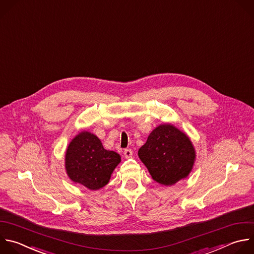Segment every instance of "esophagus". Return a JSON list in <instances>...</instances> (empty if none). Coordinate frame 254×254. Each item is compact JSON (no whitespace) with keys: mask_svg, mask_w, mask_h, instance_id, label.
I'll use <instances>...</instances> for the list:
<instances>
[{"mask_svg":"<svg viewBox=\"0 0 254 254\" xmlns=\"http://www.w3.org/2000/svg\"><path fill=\"white\" fill-rule=\"evenodd\" d=\"M124 154H125L126 158H129L132 155V150L130 148H126L124 151Z\"/></svg>","mask_w":254,"mask_h":254,"instance_id":"34e87169","label":"esophagus"}]
</instances>
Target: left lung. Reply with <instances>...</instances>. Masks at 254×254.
I'll list each match as a JSON object with an SVG mask.
<instances>
[{
	"label": "left lung",
	"mask_w": 254,
	"mask_h": 254,
	"mask_svg": "<svg viewBox=\"0 0 254 254\" xmlns=\"http://www.w3.org/2000/svg\"><path fill=\"white\" fill-rule=\"evenodd\" d=\"M138 156L156 183L172 186L189 176L195 153L186 133L172 125H161L150 132Z\"/></svg>",
	"instance_id": "obj_1"
}]
</instances>
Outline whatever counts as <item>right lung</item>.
Segmentation results:
<instances>
[{
  "label": "right lung",
  "mask_w": 254,
  "mask_h": 254,
  "mask_svg": "<svg viewBox=\"0 0 254 254\" xmlns=\"http://www.w3.org/2000/svg\"><path fill=\"white\" fill-rule=\"evenodd\" d=\"M120 161V154L105 149L98 136L82 131L67 146L65 170L73 183L97 190L109 183Z\"/></svg>",
  "instance_id": "1"
}]
</instances>
